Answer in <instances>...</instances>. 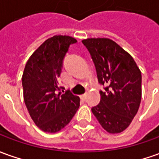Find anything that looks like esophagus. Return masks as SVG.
Segmentation results:
<instances>
[{
  "label": "esophagus",
  "mask_w": 159,
  "mask_h": 159,
  "mask_svg": "<svg viewBox=\"0 0 159 159\" xmlns=\"http://www.w3.org/2000/svg\"><path fill=\"white\" fill-rule=\"evenodd\" d=\"M80 98L84 101V100H86V98H87V95H82L81 96H80Z\"/></svg>",
  "instance_id": "34e87169"
}]
</instances>
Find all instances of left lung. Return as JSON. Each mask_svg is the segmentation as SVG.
Segmentation results:
<instances>
[{
  "label": "left lung",
  "mask_w": 159,
  "mask_h": 159,
  "mask_svg": "<svg viewBox=\"0 0 159 159\" xmlns=\"http://www.w3.org/2000/svg\"><path fill=\"white\" fill-rule=\"evenodd\" d=\"M95 64L100 84L101 102L92 107L99 123L109 134L126 129L141 102V72L133 57L112 39H83Z\"/></svg>",
  "instance_id": "1"
}]
</instances>
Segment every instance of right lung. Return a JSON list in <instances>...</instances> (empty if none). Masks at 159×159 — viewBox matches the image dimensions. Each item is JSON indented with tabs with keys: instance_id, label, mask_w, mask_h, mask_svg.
<instances>
[{
	"instance_id": "1",
	"label": "right lung",
	"mask_w": 159,
	"mask_h": 159,
	"mask_svg": "<svg viewBox=\"0 0 159 159\" xmlns=\"http://www.w3.org/2000/svg\"><path fill=\"white\" fill-rule=\"evenodd\" d=\"M76 39L55 35L31 55L22 75L23 95L35 125L45 133H57L67 126L80 106V98L59 86L63 60Z\"/></svg>"
}]
</instances>
